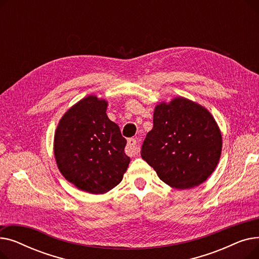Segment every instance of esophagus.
<instances>
[{
  "label": "esophagus",
  "mask_w": 259,
  "mask_h": 259,
  "mask_svg": "<svg viewBox=\"0 0 259 259\" xmlns=\"http://www.w3.org/2000/svg\"><path fill=\"white\" fill-rule=\"evenodd\" d=\"M140 152V146L138 145L137 139H129L128 144L126 146V153L129 156L137 155Z\"/></svg>",
  "instance_id": "obj_1"
}]
</instances>
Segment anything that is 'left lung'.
<instances>
[{
  "label": "left lung",
  "mask_w": 259,
  "mask_h": 259,
  "mask_svg": "<svg viewBox=\"0 0 259 259\" xmlns=\"http://www.w3.org/2000/svg\"><path fill=\"white\" fill-rule=\"evenodd\" d=\"M222 148V132L213 115L201 105L178 97L155 106L153 128L141 154L162 182L185 190L207 181Z\"/></svg>",
  "instance_id": "1"
}]
</instances>
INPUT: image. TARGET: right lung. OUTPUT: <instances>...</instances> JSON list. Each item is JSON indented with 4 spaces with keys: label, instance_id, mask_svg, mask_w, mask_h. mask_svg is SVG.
Listing matches in <instances>:
<instances>
[{
    "label": "right lung",
    "instance_id": "1",
    "mask_svg": "<svg viewBox=\"0 0 259 259\" xmlns=\"http://www.w3.org/2000/svg\"><path fill=\"white\" fill-rule=\"evenodd\" d=\"M108 102L88 95L62 116L53 152L60 172L78 190L103 194L117 186L130 162L127 141L107 116Z\"/></svg>",
    "mask_w": 259,
    "mask_h": 259
}]
</instances>
